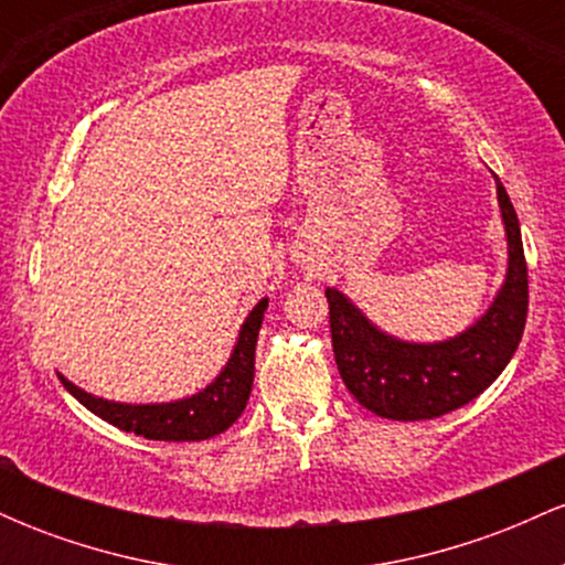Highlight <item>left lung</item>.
Wrapping results in <instances>:
<instances>
[{
	"mask_svg": "<svg viewBox=\"0 0 565 565\" xmlns=\"http://www.w3.org/2000/svg\"><path fill=\"white\" fill-rule=\"evenodd\" d=\"M497 199L508 231V278L468 332L446 342L395 340L380 332L342 291L327 289L329 329L340 377L361 406L385 419H436L470 404L510 364L529 313V268L521 225L504 185Z\"/></svg>",
	"mask_w": 565,
	"mask_h": 565,
	"instance_id": "obj_1",
	"label": "left lung"
}]
</instances>
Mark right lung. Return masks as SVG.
I'll return each mask as SVG.
<instances>
[{
	"mask_svg": "<svg viewBox=\"0 0 565 565\" xmlns=\"http://www.w3.org/2000/svg\"><path fill=\"white\" fill-rule=\"evenodd\" d=\"M265 308H268V300H260L252 308L242 332H238V342L233 348L228 364L212 385H206L191 398L172 401V404L132 406L95 398L66 377H61V382L82 406H87L89 412L119 427V430L135 433V436L148 440H206L220 436L242 417L246 401H249L252 380H255V345Z\"/></svg>",
	"mask_w": 565,
	"mask_h": 565,
	"instance_id": "obj_1",
	"label": "right lung"
}]
</instances>
